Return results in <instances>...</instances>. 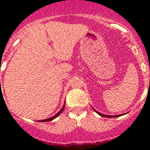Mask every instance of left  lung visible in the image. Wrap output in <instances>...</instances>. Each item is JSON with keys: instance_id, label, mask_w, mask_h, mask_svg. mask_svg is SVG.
Instances as JSON below:
<instances>
[{"instance_id": "8db88e82", "label": "left lung", "mask_w": 150, "mask_h": 150, "mask_svg": "<svg viewBox=\"0 0 150 150\" xmlns=\"http://www.w3.org/2000/svg\"><path fill=\"white\" fill-rule=\"evenodd\" d=\"M95 112H97L98 114L99 115H101V116H102V117H119V116L122 115H106L102 114V113L96 111V110H95Z\"/></svg>"}]
</instances>
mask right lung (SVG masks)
I'll list each match as a JSON object with an SVG mask.
<instances>
[{"instance_id": "add662e5", "label": "right lung", "mask_w": 150, "mask_h": 150, "mask_svg": "<svg viewBox=\"0 0 150 150\" xmlns=\"http://www.w3.org/2000/svg\"><path fill=\"white\" fill-rule=\"evenodd\" d=\"M64 105L63 106V107H62V110H60V111L59 112L57 113V114H56L55 115H54V116H53V117H50V118H48V119H46V120H39V122H48V121H51V120H54V118H56V117H58V116L60 114H61V113H62V112L63 110H64Z\"/></svg>"}]
</instances>
